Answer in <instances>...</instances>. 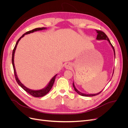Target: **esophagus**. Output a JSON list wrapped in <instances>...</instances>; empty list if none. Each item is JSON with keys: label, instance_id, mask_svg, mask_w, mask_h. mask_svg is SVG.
<instances>
[{"label": "esophagus", "instance_id": "obj_1", "mask_svg": "<svg viewBox=\"0 0 128 128\" xmlns=\"http://www.w3.org/2000/svg\"><path fill=\"white\" fill-rule=\"evenodd\" d=\"M64 68L66 69H70L72 68V64H71L69 63V62H67L66 64H64Z\"/></svg>", "mask_w": 128, "mask_h": 128}]
</instances>
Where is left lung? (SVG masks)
Wrapping results in <instances>:
<instances>
[{
	"mask_svg": "<svg viewBox=\"0 0 128 128\" xmlns=\"http://www.w3.org/2000/svg\"><path fill=\"white\" fill-rule=\"evenodd\" d=\"M96 33L98 34H97V36H96V40H106L108 42H109V44L110 45L111 47L112 48H113V51H114V58H115V50H114V48L113 46V45H112V44H111V42L109 40V38H108V37L107 36L106 34H104V32H102V31H99V30H96ZM113 73H114V69H113ZM112 76H113V75H112ZM72 86H73V87L74 88V90L77 93V94H78L80 95V96H95L96 95H97L98 94H99L100 93H101L102 91H101L100 92L97 93V94H84V93H82L80 91H79L76 88L75 86V84H74V82H73L72 83Z\"/></svg>",
	"mask_w": 128,
	"mask_h": 128,
	"instance_id": "8db88e82",
	"label": "left lung"
}]
</instances>
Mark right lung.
<instances>
[{
  "label": "right lung",
  "mask_w": 128,
  "mask_h": 128,
  "mask_svg": "<svg viewBox=\"0 0 128 128\" xmlns=\"http://www.w3.org/2000/svg\"><path fill=\"white\" fill-rule=\"evenodd\" d=\"M47 28H45V27H42V28H36L32 30H30L29 32H26L25 34H24L23 35L19 38V39L18 40L16 44H15V47L14 48V50L13 51V53H12V64H13V69H14V75H15V79H16V80L17 83H18V84L20 86L24 91H26V92H28V94H31L32 96H34V97H42V96H45L46 94H48V92L51 90V89L52 88L53 85L55 81V79L57 75V74H56L55 76H54L52 79L50 80V81L49 82V83L48 84L47 86H46L44 88L40 89V90H32V89H30L28 88H26V86H24V84H23L21 82L20 80H19L18 75L16 74V69H15V65H14V54L15 52V50H16L17 45L18 44V42L20 40L22 37H24V36L25 34H29L30 33H32L34 32H37V31H40V30H45Z\"/></svg>",
  "instance_id": "right-lung-1"
}]
</instances>
